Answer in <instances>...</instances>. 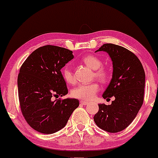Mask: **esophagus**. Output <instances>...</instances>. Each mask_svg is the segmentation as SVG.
<instances>
[{
  "mask_svg": "<svg viewBox=\"0 0 158 158\" xmlns=\"http://www.w3.org/2000/svg\"><path fill=\"white\" fill-rule=\"evenodd\" d=\"M80 104L81 105H84V106H86V105L88 104V102H87V101H83V100H81L80 101Z\"/></svg>",
  "mask_w": 158,
  "mask_h": 158,
  "instance_id": "esophagus-1",
  "label": "esophagus"
}]
</instances>
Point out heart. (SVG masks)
Returning a JSON list of instances; mask_svg holds the SVG:
<instances>
[{
  "mask_svg": "<svg viewBox=\"0 0 158 158\" xmlns=\"http://www.w3.org/2000/svg\"><path fill=\"white\" fill-rule=\"evenodd\" d=\"M82 61L88 67L94 70V77L101 81H106L110 79V73L108 68L102 66V61L95 55H87L83 57ZM62 77L69 84L75 82L73 73L68 65H65L61 70ZM99 90V85L97 82L90 84L79 85L72 90L71 94L74 98L83 100H91L95 97L96 94Z\"/></svg>",
  "mask_w": 158,
  "mask_h": 158,
  "instance_id": "obj_1",
  "label": "heart"
}]
</instances>
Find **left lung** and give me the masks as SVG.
I'll list each match as a JSON object with an SVG mask.
<instances>
[{
  "label": "left lung",
  "instance_id": "8db88e82",
  "mask_svg": "<svg viewBox=\"0 0 158 158\" xmlns=\"http://www.w3.org/2000/svg\"><path fill=\"white\" fill-rule=\"evenodd\" d=\"M98 51L108 52L113 61V76L102 97L115 99L109 106L99 104L94 119L104 131L117 133L131 124L142 106L145 71L137 56L123 47L104 44Z\"/></svg>",
  "mask_w": 158,
  "mask_h": 158
}]
</instances>
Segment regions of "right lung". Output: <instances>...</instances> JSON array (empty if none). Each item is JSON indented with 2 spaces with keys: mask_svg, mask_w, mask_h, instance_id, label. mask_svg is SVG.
<instances>
[{
  "mask_svg": "<svg viewBox=\"0 0 158 158\" xmlns=\"http://www.w3.org/2000/svg\"><path fill=\"white\" fill-rule=\"evenodd\" d=\"M73 59L71 50L54 45L36 49L20 68L18 77L21 113L34 130L53 134L66 126L79 106L77 99H59L68 93L61 69Z\"/></svg>",
  "mask_w": 158,
  "mask_h": 158,
  "instance_id": "add662e5",
  "label": "right lung"
}]
</instances>
